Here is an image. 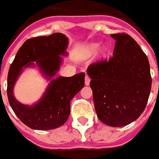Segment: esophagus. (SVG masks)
I'll return each mask as SVG.
<instances>
[{
	"mask_svg": "<svg viewBox=\"0 0 159 159\" xmlns=\"http://www.w3.org/2000/svg\"><path fill=\"white\" fill-rule=\"evenodd\" d=\"M90 83V77L89 76V75H86V76H85V84L86 85H89Z\"/></svg>",
	"mask_w": 159,
	"mask_h": 159,
	"instance_id": "obj_1",
	"label": "esophagus"
}]
</instances>
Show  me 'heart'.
Wrapping results in <instances>:
<instances>
[{
    "label": "heart",
    "instance_id": "b5f03b06",
    "mask_svg": "<svg viewBox=\"0 0 159 159\" xmlns=\"http://www.w3.org/2000/svg\"><path fill=\"white\" fill-rule=\"evenodd\" d=\"M97 48H98V45H97V44H93V45H92V48H91L92 51H95Z\"/></svg>",
    "mask_w": 159,
    "mask_h": 159
}]
</instances>
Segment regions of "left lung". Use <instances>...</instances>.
Returning a JSON list of instances; mask_svg holds the SVG:
<instances>
[{"instance_id": "1", "label": "left lung", "mask_w": 159, "mask_h": 159, "mask_svg": "<svg viewBox=\"0 0 159 159\" xmlns=\"http://www.w3.org/2000/svg\"><path fill=\"white\" fill-rule=\"evenodd\" d=\"M116 40L113 55L91 64V78L98 118L108 126L122 127L140 117L152 88L150 65L134 38L125 33L111 34Z\"/></svg>"}]
</instances>
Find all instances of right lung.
<instances>
[{
	"label": "right lung",
	"instance_id": "add662e5",
	"mask_svg": "<svg viewBox=\"0 0 159 159\" xmlns=\"http://www.w3.org/2000/svg\"><path fill=\"white\" fill-rule=\"evenodd\" d=\"M68 38L62 33L33 37L24 42L10 66L7 75V98L20 121L30 129L49 130L66 123L70 112V100L84 87L85 73L70 77L52 79L42 99L33 106L23 105L13 96V87L23 68L34 66L36 61L46 77L55 76L66 55Z\"/></svg>",
	"mask_w": 159,
	"mask_h": 159
}]
</instances>
